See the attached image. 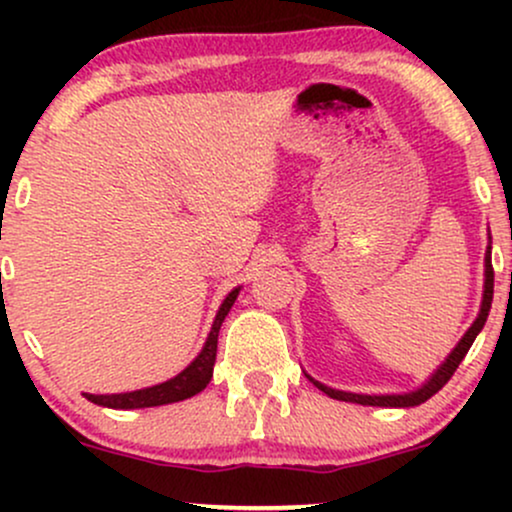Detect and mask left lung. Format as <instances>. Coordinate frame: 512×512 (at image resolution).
Returning <instances> with one entry per match:
<instances>
[{
  "label": "left lung",
  "instance_id": "8db88e82",
  "mask_svg": "<svg viewBox=\"0 0 512 512\" xmlns=\"http://www.w3.org/2000/svg\"><path fill=\"white\" fill-rule=\"evenodd\" d=\"M484 298H481V310L477 315V320L472 322V327H469L467 332H464V337L457 342L455 349L450 351V356L445 358L443 363H440L436 373L431 375V378L426 380L424 385L419 387V390L414 392H404V395H356V392H344V390H332V387L317 383L308 375L313 383L320 387L322 392H325L327 397L332 399H342V402H354V404H363V407H416V404H424L426 399H431L436 392L443 387L448 380L452 378V373H455L457 366L462 363V358L467 356L469 346L474 344V339H477V334L481 332V327H484L486 317H489V310H491V301H493V267H491V245L486 248V257H484Z\"/></svg>",
  "mask_w": 512,
  "mask_h": 512
}]
</instances>
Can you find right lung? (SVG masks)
<instances>
[{
	"mask_svg": "<svg viewBox=\"0 0 512 512\" xmlns=\"http://www.w3.org/2000/svg\"><path fill=\"white\" fill-rule=\"evenodd\" d=\"M238 289H233L223 298L219 313L214 317V325H211V332L204 342L202 351L195 361L190 363L182 373L175 375V378L166 380V383H158L154 387H144V390H134V392H120V395H88L84 392V397L88 402L98 404V407H108V409H144V407H161V404H173V402H182V399L197 395L202 392L204 387L209 385L211 375H214V361H216V344H219V330L221 322L226 320L228 310L231 305L236 303L238 298Z\"/></svg>",
	"mask_w": 512,
	"mask_h": 512,
	"instance_id": "1",
	"label": "right lung"
}]
</instances>
